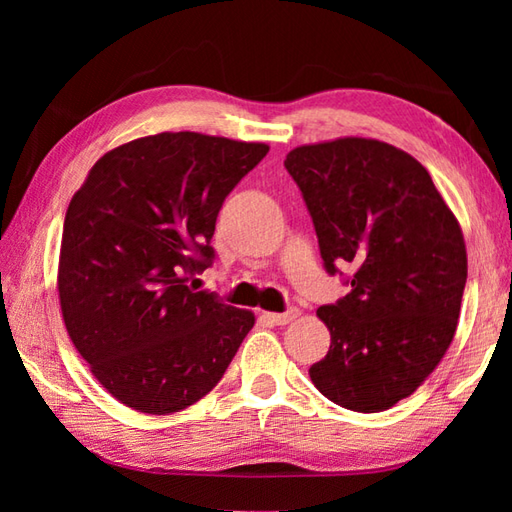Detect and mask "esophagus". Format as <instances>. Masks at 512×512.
<instances>
[{
  "label": "esophagus",
  "instance_id": "esophagus-1",
  "mask_svg": "<svg viewBox=\"0 0 512 512\" xmlns=\"http://www.w3.org/2000/svg\"><path fill=\"white\" fill-rule=\"evenodd\" d=\"M264 317L270 323H275V325H286V323L295 321L299 317V310L297 308H290L288 312H264Z\"/></svg>",
  "mask_w": 512,
  "mask_h": 512
}]
</instances>
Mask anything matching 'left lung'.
<instances>
[{
	"instance_id": "8db88e82",
	"label": "left lung",
	"mask_w": 512,
	"mask_h": 512,
	"mask_svg": "<svg viewBox=\"0 0 512 512\" xmlns=\"http://www.w3.org/2000/svg\"><path fill=\"white\" fill-rule=\"evenodd\" d=\"M284 165L325 270L354 266L350 295L317 310L332 343L312 383L345 409L385 411L427 380L455 336L466 284L458 217L416 158L374 138L301 145Z\"/></svg>"
}]
</instances>
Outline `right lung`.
I'll use <instances>...</instances> for the list:
<instances>
[{"instance_id": "add662e5", "label": "right lung", "mask_w": 512, "mask_h": 512, "mask_svg": "<svg viewBox=\"0 0 512 512\" xmlns=\"http://www.w3.org/2000/svg\"><path fill=\"white\" fill-rule=\"evenodd\" d=\"M268 154L198 132L136 138L96 160L72 195L59 255L65 330L94 378L151 416L220 383L255 314L195 292L226 195Z\"/></svg>"}]
</instances>
